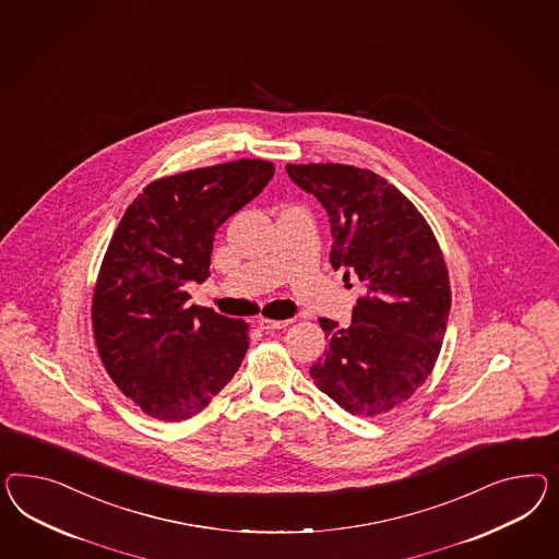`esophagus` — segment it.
<instances>
[{"label": "esophagus", "mask_w": 559, "mask_h": 559, "mask_svg": "<svg viewBox=\"0 0 559 559\" xmlns=\"http://www.w3.org/2000/svg\"><path fill=\"white\" fill-rule=\"evenodd\" d=\"M288 323H290V319H258V325H260V330H264V332H274V330H283V328H287Z\"/></svg>", "instance_id": "34e87169"}]
</instances>
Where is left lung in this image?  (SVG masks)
<instances>
[{
	"label": "left lung",
	"mask_w": 559,
	"mask_h": 559,
	"mask_svg": "<svg viewBox=\"0 0 559 559\" xmlns=\"http://www.w3.org/2000/svg\"><path fill=\"white\" fill-rule=\"evenodd\" d=\"M288 177L330 215V262L366 293L342 328L321 318L328 347L311 366L321 393L358 417L405 403L433 370L452 290L438 240L417 207L372 170L287 165Z\"/></svg>",
	"instance_id": "obj_1"
}]
</instances>
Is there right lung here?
<instances>
[{
	"instance_id": "1",
	"label": "right lung",
	"mask_w": 559,
	"mask_h": 559,
	"mask_svg": "<svg viewBox=\"0 0 559 559\" xmlns=\"http://www.w3.org/2000/svg\"><path fill=\"white\" fill-rule=\"evenodd\" d=\"M274 166L236 160L151 182L126 210L93 290L107 374L160 421L189 419L238 372L248 323L189 302L210 276L217 227L269 185Z\"/></svg>"
}]
</instances>
